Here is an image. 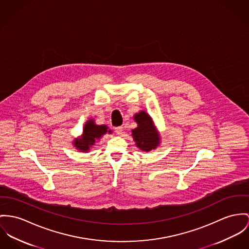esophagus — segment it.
I'll return each instance as SVG.
<instances>
[{"label":"esophagus","instance_id":"34e87169","mask_svg":"<svg viewBox=\"0 0 249 249\" xmlns=\"http://www.w3.org/2000/svg\"><path fill=\"white\" fill-rule=\"evenodd\" d=\"M115 131L116 134H122V131H123V128H122L121 126H119V127H115Z\"/></svg>","mask_w":249,"mask_h":249}]
</instances>
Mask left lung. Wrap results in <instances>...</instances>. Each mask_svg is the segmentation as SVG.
Wrapping results in <instances>:
<instances>
[{
    "label": "left lung",
    "instance_id": "8db88e82",
    "mask_svg": "<svg viewBox=\"0 0 249 249\" xmlns=\"http://www.w3.org/2000/svg\"><path fill=\"white\" fill-rule=\"evenodd\" d=\"M134 120L138 127L132 131V135L136 146L145 152L155 149L159 144V136L155 133L150 115L145 112H140L134 115Z\"/></svg>",
    "mask_w": 249,
    "mask_h": 249
}]
</instances>
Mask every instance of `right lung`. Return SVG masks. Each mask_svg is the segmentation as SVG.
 <instances>
[{
	"label": "right lung",
	"mask_w": 249,
	"mask_h": 249,
	"mask_svg": "<svg viewBox=\"0 0 249 249\" xmlns=\"http://www.w3.org/2000/svg\"><path fill=\"white\" fill-rule=\"evenodd\" d=\"M105 125H96L95 122L91 119L88 120L83 129V136L81 139H76L74 144L76 148L81 152H87L91 146H93L98 138H100L107 132L110 134L111 131H107Z\"/></svg>",
	"instance_id": "obj_1"
}]
</instances>
